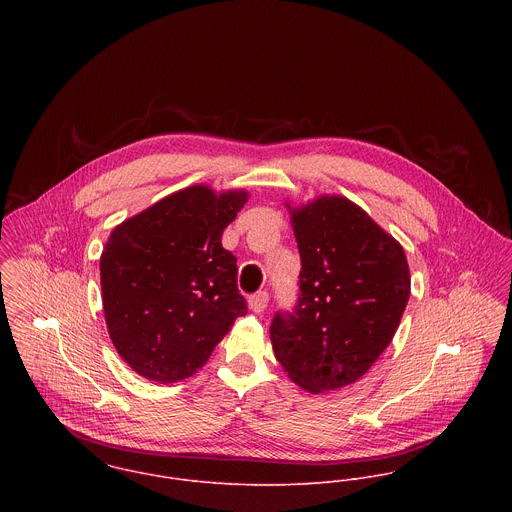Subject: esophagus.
<instances>
[{
	"label": "esophagus",
	"mask_w": 512,
	"mask_h": 512,
	"mask_svg": "<svg viewBox=\"0 0 512 512\" xmlns=\"http://www.w3.org/2000/svg\"><path fill=\"white\" fill-rule=\"evenodd\" d=\"M268 301H270L268 292H256L248 297V305L254 313H262L268 307Z\"/></svg>",
	"instance_id": "34e87169"
}]
</instances>
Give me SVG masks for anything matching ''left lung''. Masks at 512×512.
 I'll return each instance as SVG.
<instances>
[{
    "label": "left lung",
    "mask_w": 512,
    "mask_h": 512,
    "mask_svg": "<svg viewBox=\"0 0 512 512\" xmlns=\"http://www.w3.org/2000/svg\"><path fill=\"white\" fill-rule=\"evenodd\" d=\"M299 297L270 325L288 376L309 392L357 382L390 345L410 297L402 246L345 197L293 209Z\"/></svg>",
    "instance_id": "8db88e82"
}]
</instances>
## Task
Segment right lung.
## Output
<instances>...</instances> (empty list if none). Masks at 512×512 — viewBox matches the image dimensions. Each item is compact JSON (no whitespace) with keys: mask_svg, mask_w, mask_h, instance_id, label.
Returning a JSON list of instances; mask_svg holds the SVG:
<instances>
[{"mask_svg":"<svg viewBox=\"0 0 512 512\" xmlns=\"http://www.w3.org/2000/svg\"><path fill=\"white\" fill-rule=\"evenodd\" d=\"M248 201L205 185L177 191L118 224L100 256L102 305L118 355L153 382L205 365L248 305L222 230Z\"/></svg>","mask_w":512,"mask_h":512,"instance_id":"add662e5","label":"right lung"}]
</instances>
